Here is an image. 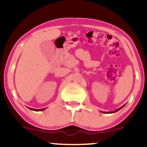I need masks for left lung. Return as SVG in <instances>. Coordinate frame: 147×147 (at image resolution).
Returning a JSON list of instances; mask_svg holds the SVG:
<instances>
[{
    "instance_id": "1",
    "label": "left lung",
    "mask_w": 147,
    "mask_h": 147,
    "mask_svg": "<svg viewBox=\"0 0 147 147\" xmlns=\"http://www.w3.org/2000/svg\"><path fill=\"white\" fill-rule=\"evenodd\" d=\"M123 106H122V107H121V108H119V109H117V110H116L115 111H113V112H112V113H115V112H117V111H119V110H120V109H122V108L123 107Z\"/></svg>"
}]
</instances>
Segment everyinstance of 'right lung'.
I'll return each mask as SVG.
<instances>
[{"mask_svg": "<svg viewBox=\"0 0 147 147\" xmlns=\"http://www.w3.org/2000/svg\"><path fill=\"white\" fill-rule=\"evenodd\" d=\"M30 109H31V110L32 111H42V110H44L45 109H31V108H29Z\"/></svg>", "mask_w": 147, "mask_h": 147, "instance_id": "right-lung-1", "label": "right lung"}]
</instances>
